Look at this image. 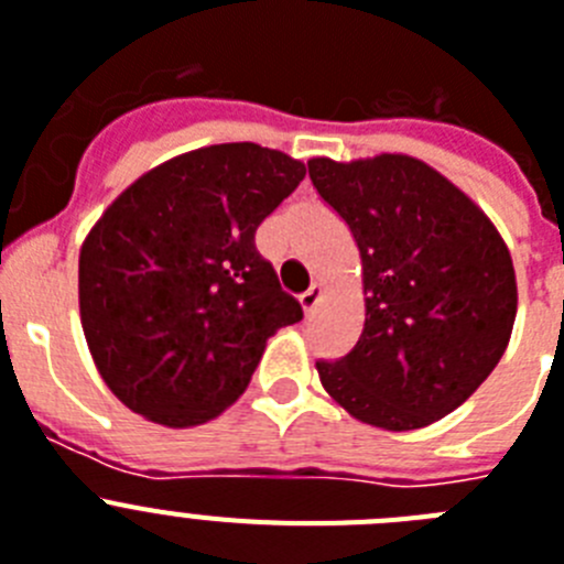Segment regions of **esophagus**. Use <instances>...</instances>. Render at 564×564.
Masks as SVG:
<instances>
[{"label":"esophagus","instance_id":"esophagus-1","mask_svg":"<svg viewBox=\"0 0 564 564\" xmlns=\"http://www.w3.org/2000/svg\"><path fill=\"white\" fill-rule=\"evenodd\" d=\"M321 297H323V286H321V283H312V286L306 289V292H303V295H301L303 312H306V315H312L317 303H321Z\"/></svg>","mask_w":564,"mask_h":564}]
</instances>
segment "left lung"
<instances>
[{
    "label": "left lung",
    "mask_w": 564,
    "mask_h": 564,
    "mask_svg": "<svg viewBox=\"0 0 564 564\" xmlns=\"http://www.w3.org/2000/svg\"><path fill=\"white\" fill-rule=\"evenodd\" d=\"M310 178L360 249L366 292L355 349L317 360L323 389L386 431L452 414L511 337L517 278L506 241L468 195L409 155L312 159Z\"/></svg>",
    "instance_id": "obj_1"
}]
</instances>
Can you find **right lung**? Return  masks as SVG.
<instances>
[{
    "mask_svg": "<svg viewBox=\"0 0 564 564\" xmlns=\"http://www.w3.org/2000/svg\"><path fill=\"white\" fill-rule=\"evenodd\" d=\"M306 175L261 144H215L166 161L112 200L78 254V310L105 383L170 429L241 398L263 346L303 317L254 249Z\"/></svg>",
    "mask_w": 564,
    "mask_h": 564,
    "instance_id": "add662e5",
    "label": "right lung"
}]
</instances>
